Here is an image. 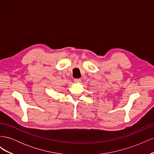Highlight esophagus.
Masks as SVG:
<instances>
[{
    "mask_svg": "<svg viewBox=\"0 0 154 154\" xmlns=\"http://www.w3.org/2000/svg\"><path fill=\"white\" fill-rule=\"evenodd\" d=\"M74 82H75V83H79L81 82V80H80V78H75L74 80Z\"/></svg>",
    "mask_w": 154,
    "mask_h": 154,
    "instance_id": "esophagus-1",
    "label": "esophagus"
}]
</instances>
